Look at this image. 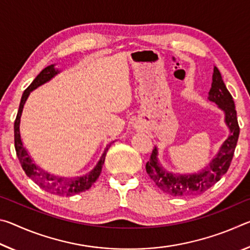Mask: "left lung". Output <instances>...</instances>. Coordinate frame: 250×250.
I'll return each mask as SVG.
<instances>
[{
    "instance_id": "left-lung-1",
    "label": "left lung",
    "mask_w": 250,
    "mask_h": 250,
    "mask_svg": "<svg viewBox=\"0 0 250 250\" xmlns=\"http://www.w3.org/2000/svg\"><path fill=\"white\" fill-rule=\"evenodd\" d=\"M208 99L217 104L218 107L225 112V121L228 128L230 129L229 137L223 143L218 154L213 159L209 166L198 174L192 175H176L163 170L158 162V158H156L158 151H156V147H154L150 160L146 164V168L152 181L164 193L174 196L202 194L207 191L210 186L217 183L229 168L237 141H238L239 125L237 120L235 103L230 92L227 90L223 82L222 75L217 67H214L213 83H211Z\"/></svg>"
}]
</instances>
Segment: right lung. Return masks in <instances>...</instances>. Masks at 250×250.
<instances>
[{
  "instance_id": "add662e5",
  "label": "right lung",
  "mask_w": 250,
  "mask_h": 250,
  "mask_svg": "<svg viewBox=\"0 0 250 250\" xmlns=\"http://www.w3.org/2000/svg\"><path fill=\"white\" fill-rule=\"evenodd\" d=\"M57 73L58 70L54 68V65L46 67V68H44L39 75H37V77L33 80V83L29 84L26 89L24 90L22 95V99H21V103H20L18 115H16V119L14 121V146H15L16 155H18V158L20 160L21 166H22L24 172L26 173V175L29 177V179H32L37 185L40 186V188L45 189L46 192H48L50 194H55V195H59V196H71V195H75V194L82 193V192L87 191V189H89L91 188V185L97 181V179H98L100 175L101 168H103V166L104 163L105 153H107V151L110 147V146H111V143L105 147L103 156H101V159L99 160V162L97 163V166L95 167L94 170L88 173V174L80 177L79 176L74 177V179H61V177H55L53 175L48 174V173H45L42 168L36 167L35 164L33 163V161L31 160V158H29L26 150L24 149L22 141H21V134H20L21 116H22L24 104L27 99L29 92L39 86H41V84L48 82V80L50 78H53Z\"/></svg>"
}]
</instances>
